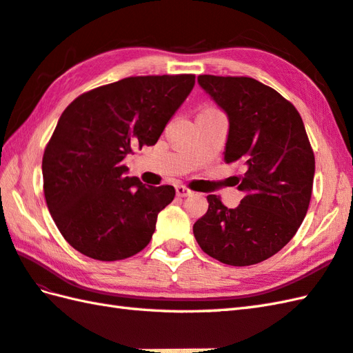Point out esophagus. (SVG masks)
Instances as JSON below:
<instances>
[{"label":"esophagus","instance_id":"1","mask_svg":"<svg viewBox=\"0 0 353 353\" xmlns=\"http://www.w3.org/2000/svg\"><path fill=\"white\" fill-rule=\"evenodd\" d=\"M176 192H177L179 197H188V196H191V194H192V191L190 188H186V186H183V185H177L176 186Z\"/></svg>","mask_w":353,"mask_h":353}]
</instances>
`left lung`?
Segmentation results:
<instances>
[{
	"label": "left lung",
	"instance_id": "1",
	"mask_svg": "<svg viewBox=\"0 0 353 353\" xmlns=\"http://www.w3.org/2000/svg\"><path fill=\"white\" fill-rule=\"evenodd\" d=\"M199 83L229 117L224 162L243 165L235 209L208 196L194 224L201 250L223 264L244 267L273 256L308 212L316 159L302 117L292 104L252 77L203 74Z\"/></svg>",
	"mask_w": 353,
	"mask_h": 353
}]
</instances>
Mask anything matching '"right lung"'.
<instances>
[{
	"label": "right lung",
	"instance_id": "right-lung-1",
	"mask_svg": "<svg viewBox=\"0 0 353 353\" xmlns=\"http://www.w3.org/2000/svg\"><path fill=\"white\" fill-rule=\"evenodd\" d=\"M194 83V74L127 77L79 95L63 110L42 176L48 211L74 249L118 261L150 243L176 190L125 176L123 159L133 147L156 144Z\"/></svg>",
	"mask_w": 353,
	"mask_h": 353
}]
</instances>
